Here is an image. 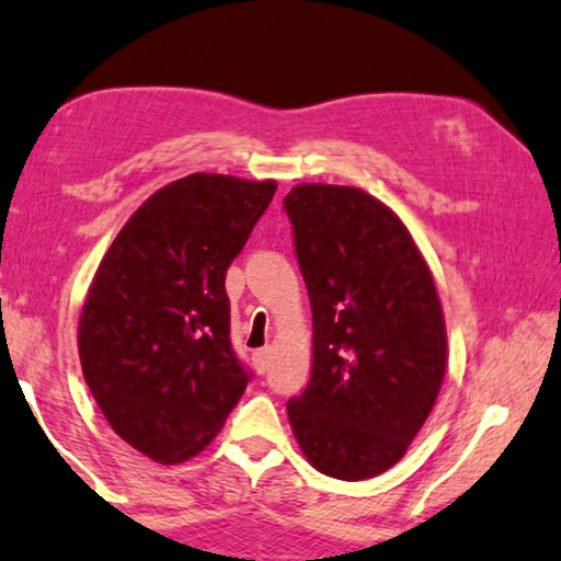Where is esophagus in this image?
Here are the masks:
<instances>
[{
  "instance_id": "obj_1",
  "label": "esophagus",
  "mask_w": 561,
  "mask_h": 561,
  "mask_svg": "<svg viewBox=\"0 0 561 561\" xmlns=\"http://www.w3.org/2000/svg\"><path fill=\"white\" fill-rule=\"evenodd\" d=\"M271 347H263V350H255L253 352V367H255V371H259V375H263L265 369H268V365H271Z\"/></svg>"
}]
</instances>
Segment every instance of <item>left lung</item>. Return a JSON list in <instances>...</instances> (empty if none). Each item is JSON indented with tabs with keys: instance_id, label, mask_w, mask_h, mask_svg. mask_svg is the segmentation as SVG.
Instances as JSON below:
<instances>
[{
	"instance_id": "obj_1",
	"label": "left lung",
	"mask_w": 561,
	"mask_h": 561,
	"mask_svg": "<svg viewBox=\"0 0 561 561\" xmlns=\"http://www.w3.org/2000/svg\"><path fill=\"white\" fill-rule=\"evenodd\" d=\"M312 308L308 389L288 419L308 463L367 480L404 458L444 385V308L407 224L359 186L286 196Z\"/></svg>"
}]
</instances>
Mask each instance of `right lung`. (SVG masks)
<instances>
[{"label": "right lung", "instance_id": "obj_1", "mask_svg": "<svg viewBox=\"0 0 561 561\" xmlns=\"http://www.w3.org/2000/svg\"><path fill=\"white\" fill-rule=\"evenodd\" d=\"M275 190L182 176L137 206L98 263L78 320L81 369L115 434L154 463L202 454L243 394L224 280Z\"/></svg>", "mask_w": 561, "mask_h": 561}]
</instances>
